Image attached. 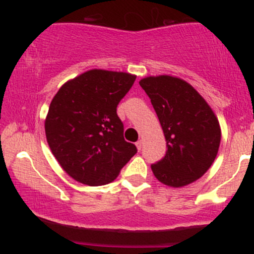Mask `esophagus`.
<instances>
[{
  "mask_svg": "<svg viewBox=\"0 0 254 254\" xmlns=\"http://www.w3.org/2000/svg\"><path fill=\"white\" fill-rule=\"evenodd\" d=\"M135 145H136V147H137V150H141V147H142V141L141 140H139V141H137L136 143H135Z\"/></svg>",
  "mask_w": 254,
  "mask_h": 254,
  "instance_id": "esophagus-1",
  "label": "esophagus"
}]
</instances>
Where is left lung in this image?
<instances>
[{
    "instance_id": "obj_1",
    "label": "left lung",
    "mask_w": 254,
    "mask_h": 254,
    "mask_svg": "<svg viewBox=\"0 0 254 254\" xmlns=\"http://www.w3.org/2000/svg\"><path fill=\"white\" fill-rule=\"evenodd\" d=\"M140 86L151 99L167 141L165 157L151 165L153 175L175 188L200 178L214 162L221 140L214 112L181 78L146 77Z\"/></svg>"
}]
</instances>
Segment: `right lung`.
Instances as JSON below:
<instances>
[{
  "label": "right lung",
  "mask_w": 254,
  "mask_h": 254,
  "mask_svg": "<svg viewBox=\"0 0 254 254\" xmlns=\"http://www.w3.org/2000/svg\"><path fill=\"white\" fill-rule=\"evenodd\" d=\"M136 76L91 70L66 82L49 107L45 134L51 152L68 176L87 186L114 181L137 152L125 141L117 107Z\"/></svg>",
  "instance_id": "right-lung-1"
}]
</instances>
